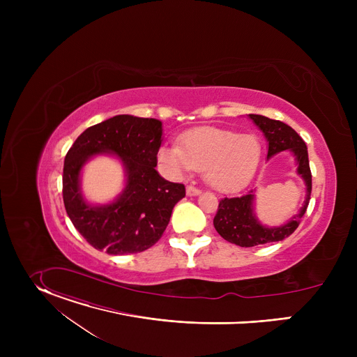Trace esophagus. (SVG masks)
<instances>
[{
  "label": "esophagus",
  "mask_w": 357,
  "mask_h": 357,
  "mask_svg": "<svg viewBox=\"0 0 357 357\" xmlns=\"http://www.w3.org/2000/svg\"><path fill=\"white\" fill-rule=\"evenodd\" d=\"M200 193V190L195 186H186V195L188 196H197Z\"/></svg>",
  "instance_id": "1"
}]
</instances>
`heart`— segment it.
Masks as SVG:
<instances>
[{"label":"heart","mask_w":357,"mask_h":357,"mask_svg":"<svg viewBox=\"0 0 357 357\" xmlns=\"http://www.w3.org/2000/svg\"><path fill=\"white\" fill-rule=\"evenodd\" d=\"M158 161L172 176L203 171V178L213 189L236 192L256 175L261 161V142L252 134L199 127L183 134L181 145L161 146Z\"/></svg>","instance_id":"1"}]
</instances>
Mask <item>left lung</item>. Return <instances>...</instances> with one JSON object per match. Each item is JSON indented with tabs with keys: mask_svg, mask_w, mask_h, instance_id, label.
Here are the masks:
<instances>
[{
	"mask_svg": "<svg viewBox=\"0 0 357 357\" xmlns=\"http://www.w3.org/2000/svg\"><path fill=\"white\" fill-rule=\"evenodd\" d=\"M264 134L268 144L267 160L274 157L281 151H289L296 162V174L302 178L307 186L303 205L298 215L291 218L281 226H264L254 212V200L256 189L250 190L240 197H225L219 203L218 213L213 219L216 231L227 241L240 247H254L259 244L281 241L291 236L298 227L302 216L307 212L312 190V175L310 169L308 148L303 139L289 126L278 120H271L260 114H248Z\"/></svg>",
	"mask_w": 357,
	"mask_h": 357,
	"instance_id": "1",
	"label": "left lung"
}]
</instances>
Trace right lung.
<instances>
[{
    "label": "right lung",
    "mask_w": 357,
    "mask_h": 357,
    "mask_svg": "<svg viewBox=\"0 0 357 357\" xmlns=\"http://www.w3.org/2000/svg\"><path fill=\"white\" fill-rule=\"evenodd\" d=\"M162 123L130 114L89 127L73 142L63 165V203L77 231L97 250L113 256L154 245L165 231L172 209L185 197V186L164 179L157 167ZM97 155L116 156L126 185L106 206L89 204L81 193L82 167Z\"/></svg>",
    "instance_id": "right-lung-1"
}]
</instances>
